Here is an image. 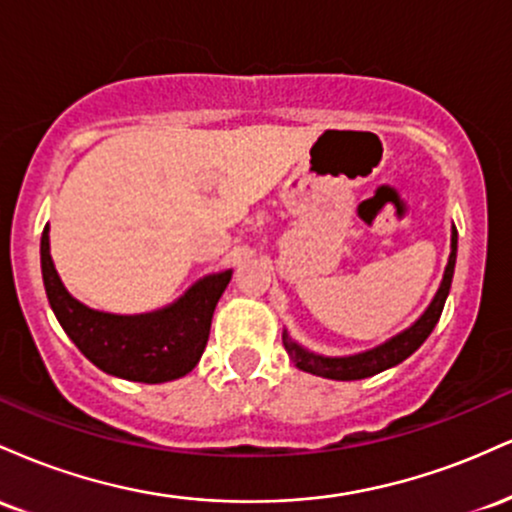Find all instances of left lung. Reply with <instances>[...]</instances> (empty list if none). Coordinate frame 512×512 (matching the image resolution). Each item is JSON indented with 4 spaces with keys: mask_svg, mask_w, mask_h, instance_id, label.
I'll use <instances>...</instances> for the list:
<instances>
[{
    "mask_svg": "<svg viewBox=\"0 0 512 512\" xmlns=\"http://www.w3.org/2000/svg\"><path fill=\"white\" fill-rule=\"evenodd\" d=\"M455 260H457V228L452 226L450 257H448V264H445V272H443V279H440L436 296H433V301L428 303L424 313L419 315V320L411 322L407 330L397 332L395 337L385 339L383 344L373 346V349H366V351H358V354H351V356H325V354H315V351L305 349L303 344H298L296 339L291 337L289 330H284L281 332V339H284L286 354L291 356V361L296 363V368L305 370V373L320 375V378H330V380H361L397 366V363H402L404 358L414 354V351L426 342L428 334L433 332V327L438 325L440 313H443V305L448 301L452 274H455Z\"/></svg>",
    "mask_w": 512,
    "mask_h": 512,
    "instance_id": "1",
    "label": "left lung"
}]
</instances>
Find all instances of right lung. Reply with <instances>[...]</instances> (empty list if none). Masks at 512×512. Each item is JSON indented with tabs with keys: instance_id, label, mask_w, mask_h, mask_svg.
<instances>
[{
	"instance_id": "right-lung-1",
	"label": "right lung",
	"mask_w": 512,
	"mask_h": 512,
	"mask_svg": "<svg viewBox=\"0 0 512 512\" xmlns=\"http://www.w3.org/2000/svg\"><path fill=\"white\" fill-rule=\"evenodd\" d=\"M40 269L52 313L93 366L134 383H168L190 373L207 346L216 303L233 269L207 274L178 301L151 313L117 315L76 301L50 255V226L40 238Z\"/></svg>"
}]
</instances>
